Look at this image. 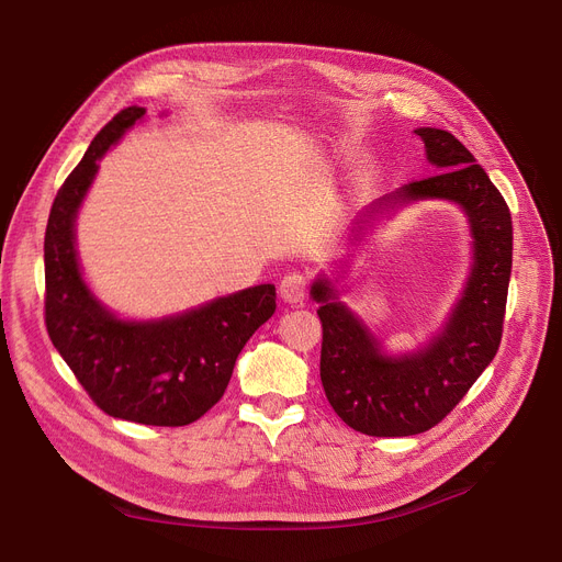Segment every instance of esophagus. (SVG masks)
I'll use <instances>...</instances> for the list:
<instances>
[{
    "label": "esophagus",
    "mask_w": 562,
    "mask_h": 562,
    "mask_svg": "<svg viewBox=\"0 0 562 562\" xmlns=\"http://www.w3.org/2000/svg\"><path fill=\"white\" fill-rule=\"evenodd\" d=\"M279 293L288 304H302L304 297H307V279L297 274V271H291V274L283 277Z\"/></svg>",
    "instance_id": "obj_1"
}]
</instances>
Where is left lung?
<instances>
[{"instance_id": "8db88e82", "label": "left lung", "mask_w": 562, "mask_h": 562, "mask_svg": "<svg viewBox=\"0 0 562 562\" xmlns=\"http://www.w3.org/2000/svg\"><path fill=\"white\" fill-rule=\"evenodd\" d=\"M434 176L403 184L356 217L348 248L396 207L417 200H448L465 213L472 234V265L441 330L417 350L389 355L367 324L338 297L344 274H321L312 283L323 326L321 382L333 411L351 429L368 436H415L429 431L464 398L492 363L502 342L508 279H512L514 227L504 196L471 151L443 128L422 126ZM336 271V269H335Z\"/></svg>"}]
</instances>
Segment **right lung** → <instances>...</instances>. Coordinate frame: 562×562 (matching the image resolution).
<instances>
[{"label":"right lung","instance_id":"obj_1","mask_svg":"<svg viewBox=\"0 0 562 562\" xmlns=\"http://www.w3.org/2000/svg\"><path fill=\"white\" fill-rule=\"evenodd\" d=\"M143 116L138 105L119 112L50 206L46 330L100 411L151 427H184L223 398L236 356L277 312V288L260 283L161 318H122L91 291L79 265L77 215L98 161Z\"/></svg>","mask_w":562,"mask_h":562}]
</instances>
